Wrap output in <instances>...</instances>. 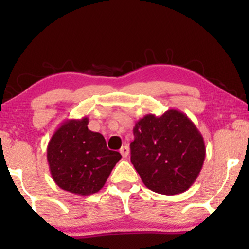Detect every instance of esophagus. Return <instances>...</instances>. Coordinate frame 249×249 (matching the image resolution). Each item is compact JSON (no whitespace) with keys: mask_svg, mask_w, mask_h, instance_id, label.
I'll return each mask as SVG.
<instances>
[{"mask_svg":"<svg viewBox=\"0 0 249 249\" xmlns=\"http://www.w3.org/2000/svg\"><path fill=\"white\" fill-rule=\"evenodd\" d=\"M119 152H121L123 158H126L128 156V152H130V148H128L127 145H125V146H122L121 150H119Z\"/></svg>","mask_w":249,"mask_h":249,"instance_id":"esophagus-1","label":"esophagus"}]
</instances>
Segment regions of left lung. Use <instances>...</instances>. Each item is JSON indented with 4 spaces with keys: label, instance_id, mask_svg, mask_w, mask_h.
<instances>
[{
    "label": "left lung",
    "instance_id": "8db88e82",
    "mask_svg": "<svg viewBox=\"0 0 249 249\" xmlns=\"http://www.w3.org/2000/svg\"><path fill=\"white\" fill-rule=\"evenodd\" d=\"M131 162L151 191L174 196L187 191L198 178L206 148L204 138L184 112L150 113L133 127Z\"/></svg>",
    "mask_w": 249,
    "mask_h": 249
}]
</instances>
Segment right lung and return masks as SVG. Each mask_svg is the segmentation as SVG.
Instances as JSON below:
<instances>
[{
    "mask_svg": "<svg viewBox=\"0 0 249 249\" xmlns=\"http://www.w3.org/2000/svg\"><path fill=\"white\" fill-rule=\"evenodd\" d=\"M89 118L67 119L51 137L47 159L53 181L62 190L90 196L104 186L121 153L107 147L104 137L88 128Z\"/></svg>",
    "mask_w": 249,
    "mask_h": 249,
    "instance_id": "obj_1",
    "label": "right lung"
}]
</instances>
